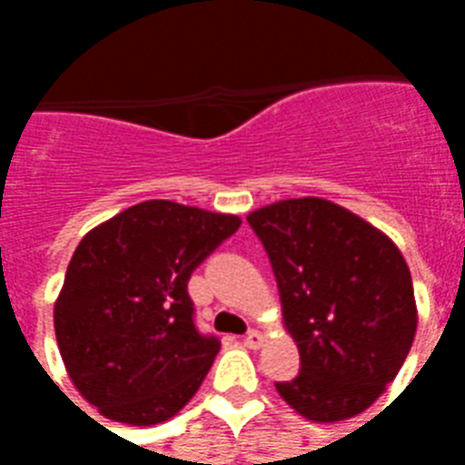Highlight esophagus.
Masks as SVG:
<instances>
[{
  "label": "esophagus",
  "mask_w": 465,
  "mask_h": 465,
  "mask_svg": "<svg viewBox=\"0 0 465 465\" xmlns=\"http://www.w3.org/2000/svg\"><path fill=\"white\" fill-rule=\"evenodd\" d=\"M263 343V336L259 331H249L246 336H243V346L246 349H259Z\"/></svg>",
  "instance_id": "obj_1"
}]
</instances>
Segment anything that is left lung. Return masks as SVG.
<instances>
[{"label": "left lung", "mask_w": 465, "mask_h": 465, "mask_svg": "<svg viewBox=\"0 0 465 465\" xmlns=\"http://www.w3.org/2000/svg\"><path fill=\"white\" fill-rule=\"evenodd\" d=\"M269 253L302 373L276 383L299 416L336 423L386 391L416 336L403 253L349 209L319 196L283 199L246 216Z\"/></svg>", "instance_id": "8db88e82"}]
</instances>
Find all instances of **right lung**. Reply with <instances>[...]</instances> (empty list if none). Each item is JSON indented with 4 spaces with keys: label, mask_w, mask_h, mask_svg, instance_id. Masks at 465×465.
Returning <instances> with one entry per match:
<instances>
[{
    "label": "right lung",
    "mask_w": 465,
    "mask_h": 465,
    "mask_svg": "<svg viewBox=\"0 0 465 465\" xmlns=\"http://www.w3.org/2000/svg\"><path fill=\"white\" fill-rule=\"evenodd\" d=\"M242 226L233 213L152 199L76 246L54 303L66 373L102 416L153 426L199 391L222 343L193 326V269Z\"/></svg>",
    "instance_id": "obj_1"
}]
</instances>
